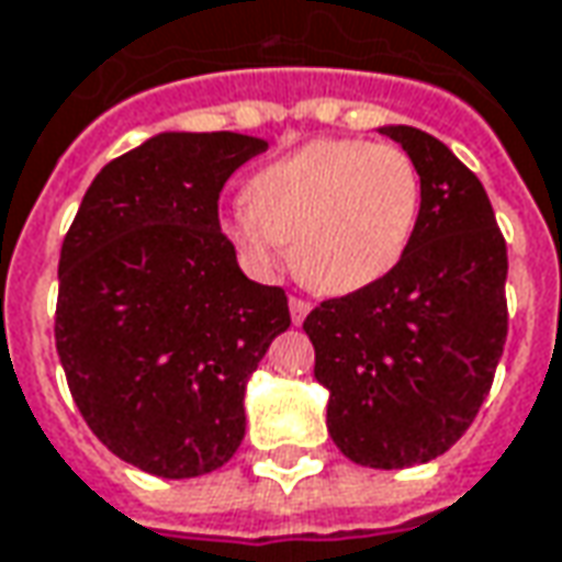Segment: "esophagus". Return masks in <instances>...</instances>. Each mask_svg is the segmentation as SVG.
Segmentation results:
<instances>
[{
    "mask_svg": "<svg viewBox=\"0 0 562 562\" xmlns=\"http://www.w3.org/2000/svg\"><path fill=\"white\" fill-rule=\"evenodd\" d=\"M308 303L306 300H300V296H290V322L293 325H303L306 322V315H308Z\"/></svg>",
    "mask_w": 562,
    "mask_h": 562,
    "instance_id": "esophagus-1",
    "label": "esophagus"
}]
</instances>
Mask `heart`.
Instances as JSON below:
<instances>
[{"label": "heart", "instance_id": "1", "mask_svg": "<svg viewBox=\"0 0 562 562\" xmlns=\"http://www.w3.org/2000/svg\"><path fill=\"white\" fill-rule=\"evenodd\" d=\"M424 182L395 145L318 138L262 167L222 232L256 272H272L281 244L296 278L325 296L383 281L412 247Z\"/></svg>", "mask_w": 562, "mask_h": 562}]
</instances>
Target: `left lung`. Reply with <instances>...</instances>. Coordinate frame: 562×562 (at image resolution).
<instances>
[{
  "mask_svg": "<svg viewBox=\"0 0 562 562\" xmlns=\"http://www.w3.org/2000/svg\"><path fill=\"white\" fill-rule=\"evenodd\" d=\"M420 169L424 210L383 281L325 300L303 322L325 386L327 432L349 461L427 464L492 390L507 340V244L483 182L427 132L380 126Z\"/></svg>",
  "mask_w": 562,
  "mask_h": 562,
  "instance_id": "1",
  "label": "left lung"
}]
</instances>
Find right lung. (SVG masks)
<instances>
[{
    "mask_svg": "<svg viewBox=\"0 0 562 562\" xmlns=\"http://www.w3.org/2000/svg\"><path fill=\"white\" fill-rule=\"evenodd\" d=\"M269 142L160 132L89 184L58 262L55 346L82 420L164 480L220 470L247 430L244 393L290 327L281 288L240 272L220 191Z\"/></svg>",
    "mask_w": 562,
    "mask_h": 562,
    "instance_id": "right-lung-1",
    "label": "right lung"
}]
</instances>
